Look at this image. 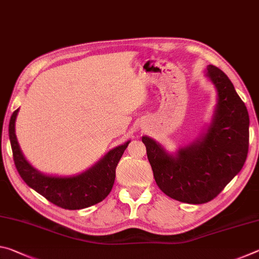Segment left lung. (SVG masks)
<instances>
[{"label":"left lung","mask_w":259,"mask_h":259,"mask_svg":"<svg viewBox=\"0 0 259 259\" xmlns=\"http://www.w3.org/2000/svg\"><path fill=\"white\" fill-rule=\"evenodd\" d=\"M207 76L217 88L213 121L203 137L178 151L165 153L154 140L144 137L147 157L160 190L181 202L201 204L224 190L247 159L249 115L226 74L209 65Z\"/></svg>","instance_id":"left-lung-1"}]
</instances>
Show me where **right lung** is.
Segmentation results:
<instances>
[{
	"mask_svg": "<svg viewBox=\"0 0 259 259\" xmlns=\"http://www.w3.org/2000/svg\"><path fill=\"white\" fill-rule=\"evenodd\" d=\"M19 109L11 115L9 123L12 155L20 177L29 187L58 207L68 210L88 208L103 201L112 191L115 181V169L130 142L109 151L97 164L78 176L52 177L38 172L27 161L17 142L15 122Z\"/></svg>",
	"mask_w": 259,
	"mask_h": 259,
	"instance_id": "right-lung-1",
	"label": "right lung"
}]
</instances>
